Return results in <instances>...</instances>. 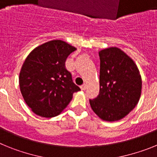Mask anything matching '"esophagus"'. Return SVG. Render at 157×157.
I'll return each instance as SVG.
<instances>
[{
    "instance_id": "obj_1",
    "label": "esophagus",
    "mask_w": 157,
    "mask_h": 157,
    "mask_svg": "<svg viewBox=\"0 0 157 157\" xmlns=\"http://www.w3.org/2000/svg\"><path fill=\"white\" fill-rule=\"evenodd\" d=\"M80 88H81L82 90H86L87 88V84L86 83H84V84H82V85L80 86Z\"/></svg>"
}]
</instances>
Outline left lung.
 I'll list each match as a JSON object with an SVG mask.
<instances>
[{"label":"left lung","instance_id":"8db88e82","mask_svg":"<svg viewBox=\"0 0 157 157\" xmlns=\"http://www.w3.org/2000/svg\"><path fill=\"white\" fill-rule=\"evenodd\" d=\"M100 92L90 100L93 111L101 120L114 122L125 117L138 105L141 78L131 58L119 48L99 52Z\"/></svg>","mask_w":157,"mask_h":157}]
</instances>
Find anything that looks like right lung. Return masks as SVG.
<instances>
[{
  "label": "right lung",
  "instance_id": "1",
  "mask_svg": "<svg viewBox=\"0 0 157 157\" xmlns=\"http://www.w3.org/2000/svg\"><path fill=\"white\" fill-rule=\"evenodd\" d=\"M76 48L61 40L37 46L25 59L19 73V88L25 102L37 116L52 118L67 106L80 90L66 69L67 56Z\"/></svg>",
  "mask_w": 157,
  "mask_h": 157
}]
</instances>
